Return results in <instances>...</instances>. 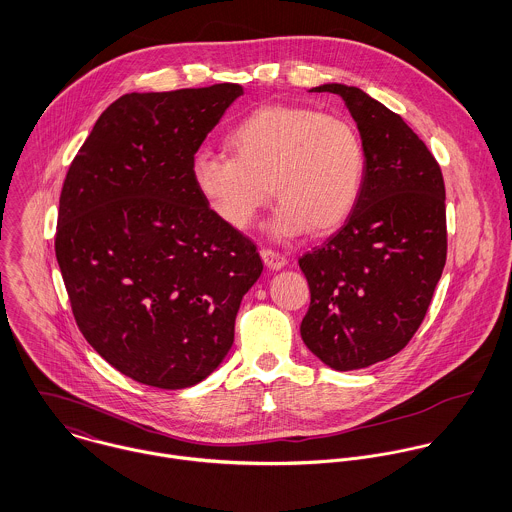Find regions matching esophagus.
I'll return each mask as SVG.
<instances>
[{"label": "esophagus", "instance_id": "1", "mask_svg": "<svg viewBox=\"0 0 512 512\" xmlns=\"http://www.w3.org/2000/svg\"><path fill=\"white\" fill-rule=\"evenodd\" d=\"M261 259H263V263L271 271H279V269H283L287 265V257L277 253V251H273V249H261Z\"/></svg>", "mask_w": 512, "mask_h": 512}]
</instances>
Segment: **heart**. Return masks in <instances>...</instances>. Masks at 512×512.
I'll list each match as a JSON object with an SVG mask.
<instances>
[{"label":"heart","instance_id":"heart-1","mask_svg":"<svg viewBox=\"0 0 512 512\" xmlns=\"http://www.w3.org/2000/svg\"><path fill=\"white\" fill-rule=\"evenodd\" d=\"M225 146L231 156L196 152L190 176L207 209L231 229H247L271 194L281 202L271 231L283 239L307 229L326 235L358 202L364 148L356 128L340 116L263 104L227 132Z\"/></svg>","mask_w":512,"mask_h":512}]
</instances>
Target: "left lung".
Here are the masks:
<instances>
[{
  "mask_svg": "<svg viewBox=\"0 0 512 512\" xmlns=\"http://www.w3.org/2000/svg\"><path fill=\"white\" fill-rule=\"evenodd\" d=\"M356 120L364 180L346 223L299 259L310 289L301 322L326 366L368 368L406 348L425 318L447 257L443 174L404 118L364 91L320 85Z\"/></svg>",
  "mask_w": 512,
  "mask_h": 512,
  "instance_id": "1",
  "label": "left lung"
}]
</instances>
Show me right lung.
<instances>
[{
	"label": "right lung",
	"instance_id": "add662e5",
	"mask_svg": "<svg viewBox=\"0 0 512 512\" xmlns=\"http://www.w3.org/2000/svg\"><path fill=\"white\" fill-rule=\"evenodd\" d=\"M243 95L221 83L110 104L67 172L55 255L79 330L124 376L162 390L207 378L261 277L255 243L198 196L190 164Z\"/></svg>",
	"mask_w": 512,
	"mask_h": 512
}]
</instances>
